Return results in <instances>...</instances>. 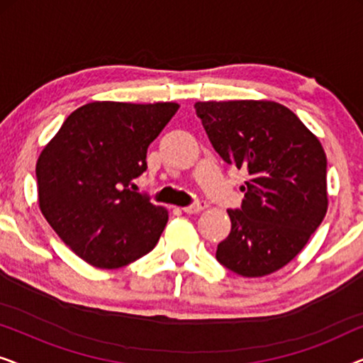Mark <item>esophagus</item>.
Returning a JSON list of instances; mask_svg holds the SVG:
<instances>
[{
    "instance_id": "34e87169",
    "label": "esophagus",
    "mask_w": 363,
    "mask_h": 363,
    "mask_svg": "<svg viewBox=\"0 0 363 363\" xmlns=\"http://www.w3.org/2000/svg\"><path fill=\"white\" fill-rule=\"evenodd\" d=\"M208 206V203L206 201H203V200H200V201H196V203H193V205H190V206H185L183 208V211L185 213H200L201 210H205V208Z\"/></svg>"
}]
</instances>
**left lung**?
Segmentation results:
<instances>
[{"label":"left lung","mask_w":363,"mask_h":363,"mask_svg":"<svg viewBox=\"0 0 363 363\" xmlns=\"http://www.w3.org/2000/svg\"><path fill=\"white\" fill-rule=\"evenodd\" d=\"M211 145L247 173L245 200L216 259L245 277L271 274L299 255L327 213V158L319 138L271 101L196 102Z\"/></svg>","instance_id":"left-lung-1"}]
</instances>
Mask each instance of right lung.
<instances>
[{
	"label": "right lung",
	"instance_id": "1",
	"mask_svg": "<svg viewBox=\"0 0 363 363\" xmlns=\"http://www.w3.org/2000/svg\"><path fill=\"white\" fill-rule=\"evenodd\" d=\"M177 111L175 102L86 104L39 155V208L89 264L117 269L160 240L168 211L133 191V178L147 170V148Z\"/></svg>",
	"mask_w": 363,
	"mask_h": 363
}]
</instances>
